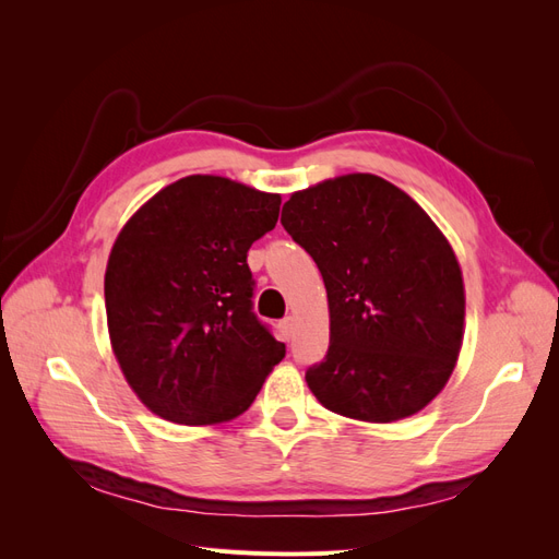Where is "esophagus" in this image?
Listing matches in <instances>:
<instances>
[{
  "mask_svg": "<svg viewBox=\"0 0 559 559\" xmlns=\"http://www.w3.org/2000/svg\"><path fill=\"white\" fill-rule=\"evenodd\" d=\"M294 326H296V319H294V317H286V319L282 321V333H284L286 341H289V337L294 335Z\"/></svg>",
  "mask_w": 559,
  "mask_h": 559,
  "instance_id": "34e87169",
  "label": "esophagus"
}]
</instances>
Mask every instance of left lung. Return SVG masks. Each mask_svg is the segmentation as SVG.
Listing matches in <instances>:
<instances>
[{"instance_id": "1", "label": "left lung", "mask_w": 559, "mask_h": 559, "mask_svg": "<svg viewBox=\"0 0 559 559\" xmlns=\"http://www.w3.org/2000/svg\"><path fill=\"white\" fill-rule=\"evenodd\" d=\"M282 226L324 277L326 359L306 382L326 411L386 425L443 392L464 341V277L443 230L368 173L292 193Z\"/></svg>"}]
</instances>
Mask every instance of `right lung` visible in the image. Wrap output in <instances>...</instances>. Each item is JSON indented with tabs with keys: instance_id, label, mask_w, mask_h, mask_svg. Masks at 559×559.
Segmentation results:
<instances>
[{
	"instance_id": "1",
	"label": "right lung",
	"mask_w": 559,
	"mask_h": 559,
	"mask_svg": "<svg viewBox=\"0 0 559 559\" xmlns=\"http://www.w3.org/2000/svg\"><path fill=\"white\" fill-rule=\"evenodd\" d=\"M280 205V193L191 175L148 198L118 233L105 273L109 343L154 415L224 425L284 359V343L251 312L247 265Z\"/></svg>"
}]
</instances>
